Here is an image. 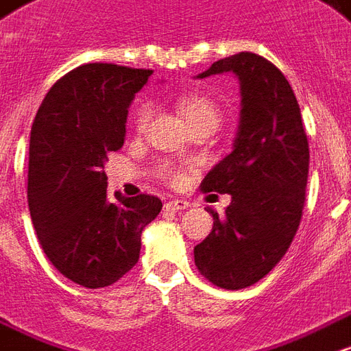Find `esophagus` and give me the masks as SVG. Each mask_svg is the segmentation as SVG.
Returning a JSON list of instances; mask_svg holds the SVG:
<instances>
[{"label": "esophagus", "mask_w": 351, "mask_h": 351, "mask_svg": "<svg viewBox=\"0 0 351 351\" xmlns=\"http://www.w3.org/2000/svg\"><path fill=\"white\" fill-rule=\"evenodd\" d=\"M189 206L188 201H182V199H171V201L165 202V210H173V212H180V210H186Z\"/></svg>", "instance_id": "1"}]
</instances>
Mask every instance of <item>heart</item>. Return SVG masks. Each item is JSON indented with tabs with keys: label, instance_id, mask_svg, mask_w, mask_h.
<instances>
[{
	"label": "heart",
	"instance_id": "1",
	"mask_svg": "<svg viewBox=\"0 0 351 351\" xmlns=\"http://www.w3.org/2000/svg\"><path fill=\"white\" fill-rule=\"evenodd\" d=\"M176 108L180 111V115L186 119V123L189 124V128L193 126H212L217 128V124L221 121V110L219 106L204 95H180L176 98ZM154 113V104L150 100H143L139 102L136 110V126L139 130L145 128L149 124L150 117ZM163 175L169 180H178V171L175 169H165Z\"/></svg>",
	"mask_w": 351,
	"mask_h": 351
}]
</instances>
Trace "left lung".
Wrapping results in <instances>:
<instances>
[{
  "instance_id": "left-lung-1",
  "label": "left lung",
  "mask_w": 351,
  "mask_h": 351,
  "mask_svg": "<svg viewBox=\"0 0 351 351\" xmlns=\"http://www.w3.org/2000/svg\"><path fill=\"white\" fill-rule=\"evenodd\" d=\"M232 72L240 82V126L232 152L201 189L228 193L225 214L208 208L214 227L195 245V264L215 287L240 290L277 266L300 227L308 176V141L300 104L268 59L240 51L197 77Z\"/></svg>"
}]
</instances>
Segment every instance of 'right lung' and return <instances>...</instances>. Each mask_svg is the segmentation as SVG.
<instances>
[{"label":"right lung","instance_id":"right-lung-1","mask_svg":"<svg viewBox=\"0 0 351 351\" xmlns=\"http://www.w3.org/2000/svg\"><path fill=\"white\" fill-rule=\"evenodd\" d=\"M152 70L77 66L48 90L31 128L27 202L44 253L85 288L117 282L139 261L152 195L108 197L104 163L123 149L128 108Z\"/></svg>","mask_w":351,"mask_h":351}]
</instances>
